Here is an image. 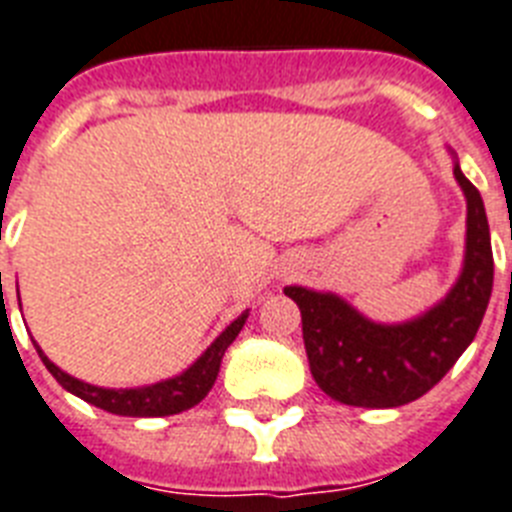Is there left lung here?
Returning a JSON list of instances; mask_svg holds the SVG:
<instances>
[{
  "label": "left lung",
  "instance_id": "8db88e82",
  "mask_svg": "<svg viewBox=\"0 0 512 512\" xmlns=\"http://www.w3.org/2000/svg\"><path fill=\"white\" fill-rule=\"evenodd\" d=\"M468 199L465 265L444 302L402 326L365 321L334 294L286 286L302 313V339L315 384L336 402L400 407L429 392L473 342L492 297L494 257L479 189L460 173Z\"/></svg>",
  "mask_w": 512,
  "mask_h": 512
}]
</instances>
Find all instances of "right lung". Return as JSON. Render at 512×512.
Here are the masks:
<instances>
[{
  "mask_svg": "<svg viewBox=\"0 0 512 512\" xmlns=\"http://www.w3.org/2000/svg\"><path fill=\"white\" fill-rule=\"evenodd\" d=\"M247 315L249 313L239 315V318H236V321L210 344V350L199 357L197 363L191 365L189 371L181 373V376L176 378H168V381H160V384L141 386V389H102V386L83 384L78 378L62 373L39 347H36V352H39L41 363L47 365V371L60 381L62 389H68V392H73L76 397H81V400L91 402V405L102 407L107 413L131 415V418L176 415L205 400L207 392L213 389L215 378H218L220 371V360H223V352H226L228 344L239 336L244 321H247Z\"/></svg>",
  "mask_w": 512,
  "mask_h": 512,
  "instance_id": "obj_1",
  "label": "right lung"
}]
</instances>
